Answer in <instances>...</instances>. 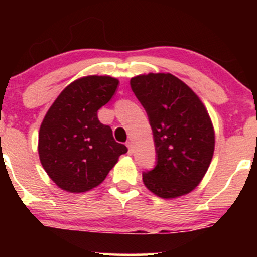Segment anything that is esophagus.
Here are the masks:
<instances>
[{
  "instance_id": "obj_1",
  "label": "esophagus",
  "mask_w": 257,
  "mask_h": 257,
  "mask_svg": "<svg viewBox=\"0 0 257 257\" xmlns=\"http://www.w3.org/2000/svg\"><path fill=\"white\" fill-rule=\"evenodd\" d=\"M126 147H128V153L129 155H132L133 153V144H132V141H126Z\"/></svg>"
}]
</instances>
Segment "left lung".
<instances>
[{"label": "left lung", "mask_w": 257, "mask_h": 257, "mask_svg": "<svg viewBox=\"0 0 257 257\" xmlns=\"http://www.w3.org/2000/svg\"><path fill=\"white\" fill-rule=\"evenodd\" d=\"M131 87L145 108L156 147V166L143 173L144 184L162 198L187 194L205 175L214 153V128L204 105L170 73L137 76Z\"/></svg>", "instance_id": "1"}]
</instances>
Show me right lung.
I'll use <instances>...</instances> for the list:
<instances>
[{
	"instance_id": "right-lung-1",
	"label": "right lung",
	"mask_w": 257,
	"mask_h": 257,
	"mask_svg": "<svg viewBox=\"0 0 257 257\" xmlns=\"http://www.w3.org/2000/svg\"><path fill=\"white\" fill-rule=\"evenodd\" d=\"M118 83L108 76L79 78L59 94L44 117L38 134L40 161L67 192L96 187L128 151L98 118V110L110 101Z\"/></svg>"
}]
</instances>
